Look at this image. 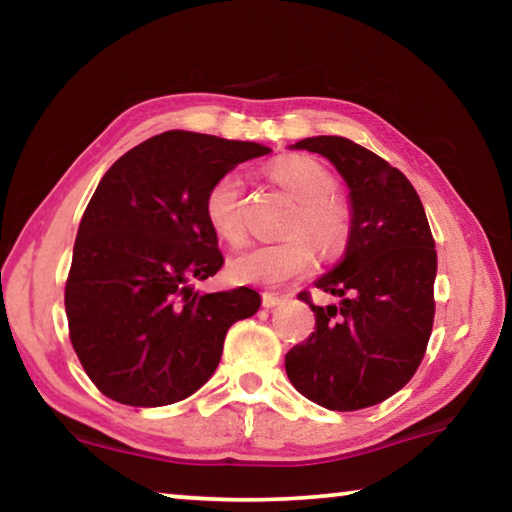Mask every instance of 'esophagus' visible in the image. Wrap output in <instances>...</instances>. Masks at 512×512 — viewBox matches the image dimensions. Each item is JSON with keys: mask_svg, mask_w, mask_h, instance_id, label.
<instances>
[{"mask_svg": "<svg viewBox=\"0 0 512 512\" xmlns=\"http://www.w3.org/2000/svg\"><path fill=\"white\" fill-rule=\"evenodd\" d=\"M282 302V298L277 296V293H264L262 296V305L266 307V309H273V307H277Z\"/></svg>", "mask_w": 512, "mask_h": 512, "instance_id": "obj_1", "label": "esophagus"}]
</instances>
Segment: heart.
I'll return each mask as SVG.
<instances>
[{
	"mask_svg": "<svg viewBox=\"0 0 512 512\" xmlns=\"http://www.w3.org/2000/svg\"><path fill=\"white\" fill-rule=\"evenodd\" d=\"M268 176L298 201L287 225L289 235L232 257L228 273L235 282L280 287L309 271L316 259V246L325 255L341 253L352 232V214L348 205L332 196V173L314 158L289 155L273 162ZM205 219L214 235L230 246L244 241V183L237 173H225L210 187L205 196Z\"/></svg>",
	"mask_w": 512,
	"mask_h": 512,
	"instance_id": "heart-1",
	"label": "heart"
}]
</instances>
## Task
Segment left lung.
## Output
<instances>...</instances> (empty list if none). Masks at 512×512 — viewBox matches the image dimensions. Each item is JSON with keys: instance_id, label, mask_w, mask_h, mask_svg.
Wrapping results in <instances>:
<instances>
[{"instance_id": "1", "label": "left lung", "mask_w": 512, "mask_h": 512, "mask_svg": "<svg viewBox=\"0 0 512 512\" xmlns=\"http://www.w3.org/2000/svg\"><path fill=\"white\" fill-rule=\"evenodd\" d=\"M291 149L332 162L348 187L352 232L332 271L314 282L339 305L318 307L307 341L284 368L307 400L329 411H357L409 384L433 327L436 244L418 192L400 169L336 135L307 137Z\"/></svg>"}]
</instances>
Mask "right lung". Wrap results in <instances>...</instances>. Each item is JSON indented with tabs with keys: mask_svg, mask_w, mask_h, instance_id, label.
I'll return each instance as SVG.
<instances>
[{
	"mask_svg": "<svg viewBox=\"0 0 512 512\" xmlns=\"http://www.w3.org/2000/svg\"><path fill=\"white\" fill-rule=\"evenodd\" d=\"M266 153L257 142L167 131L101 178L74 241L65 311L79 361L110 400H185L214 375L228 329L262 305L248 287L201 293L192 280L223 266L207 192Z\"/></svg>",
	"mask_w": 512,
	"mask_h": 512,
	"instance_id": "right-lung-1",
	"label": "right lung"
}]
</instances>
